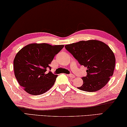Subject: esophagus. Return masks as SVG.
I'll use <instances>...</instances> for the list:
<instances>
[{"instance_id":"esophagus-1","label":"esophagus","mask_w":127,"mask_h":127,"mask_svg":"<svg viewBox=\"0 0 127 127\" xmlns=\"http://www.w3.org/2000/svg\"><path fill=\"white\" fill-rule=\"evenodd\" d=\"M67 75L69 77H72V78H74V77H75V76L72 75V74H68V75Z\"/></svg>"}]
</instances>
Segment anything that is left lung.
I'll use <instances>...</instances> for the list:
<instances>
[{
	"label": "left lung",
	"instance_id": "obj_1",
	"mask_svg": "<svg viewBox=\"0 0 127 127\" xmlns=\"http://www.w3.org/2000/svg\"><path fill=\"white\" fill-rule=\"evenodd\" d=\"M65 47L87 69L86 76L82 77L83 84L78 89L95 92L107 84L115 66V56L108 45L97 40H89L67 44Z\"/></svg>",
	"mask_w": 127,
	"mask_h": 127
}]
</instances>
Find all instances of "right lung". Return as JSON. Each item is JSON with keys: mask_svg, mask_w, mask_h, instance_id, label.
Wrapping results in <instances>:
<instances>
[{"mask_svg": "<svg viewBox=\"0 0 127 127\" xmlns=\"http://www.w3.org/2000/svg\"><path fill=\"white\" fill-rule=\"evenodd\" d=\"M64 45L31 43L22 48L14 60L15 77L24 90L29 94L38 95L46 92L54 86L58 75L45 73L54 56Z\"/></svg>", "mask_w": 127, "mask_h": 127, "instance_id": "right-lung-1", "label": "right lung"}]
</instances>
